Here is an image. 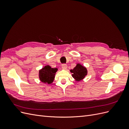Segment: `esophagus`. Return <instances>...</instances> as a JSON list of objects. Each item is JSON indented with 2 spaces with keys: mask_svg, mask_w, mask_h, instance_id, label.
Wrapping results in <instances>:
<instances>
[{
  "mask_svg": "<svg viewBox=\"0 0 129 129\" xmlns=\"http://www.w3.org/2000/svg\"><path fill=\"white\" fill-rule=\"evenodd\" d=\"M62 68L64 70H66L67 68V65L66 64H62Z\"/></svg>",
  "mask_w": 129,
  "mask_h": 129,
  "instance_id": "1",
  "label": "esophagus"
}]
</instances>
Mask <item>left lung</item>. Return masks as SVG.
Returning a JSON list of instances; mask_svg holds the SVG:
<instances>
[{
	"mask_svg": "<svg viewBox=\"0 0 129 129\" xmlns=\"http://www.w3.org/2000/svg\"><path fill=\"white\" fill-rule=\"evenodd\" d=\"M70 72L73 73L72 77L77 82L82 80L88 73L87 68L80 63H77L76 67Z\"/></svg>",
	"mask_w": 129,
	"mask_h": 129,
	"instance_id": "left-lung-1",
	"label": "left lung"
}]
</instances>
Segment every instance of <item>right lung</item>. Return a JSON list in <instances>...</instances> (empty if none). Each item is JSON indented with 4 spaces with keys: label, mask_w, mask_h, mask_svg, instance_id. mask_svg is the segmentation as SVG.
I'll return each instance as SVG.
<instances>
[{
    "label": "right lung",
    "mask_w": 129,
    "mask_h": 129,
    "mask_svg": "<svg viewBox=\"0 0 129 129\" xmlns=\"http://www.w3.org/2000/svg\"><path fill=\"white\" fill-rule=\"evenodd\" d=\"M57 68H51L49 65H46L39 71V77L43 83L51 84L54 81Z\"/></svg>",
    "instance_id": "add662e5"
}]
</instances>
